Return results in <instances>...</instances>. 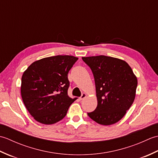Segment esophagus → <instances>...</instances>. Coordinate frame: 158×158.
<instances>
[{
	"mask_svg": "<svg viewBox=\"0 0 158 158\" xmlns=\"http://www.w3.org/2000/svg\"><path fill=\"white\" fill-rule=\"evenodd\" d=\"M86 96H87V94H85V93H83V94H82V95H81V96L80 97V98H79V99H80V100H83V99H84V98H85Z\"/></svg>",
	"mask_w": 158,
	"mask_h": 158,
	"instance_id": "34e87169",
	"label": "esophagus"
}]
</instances>
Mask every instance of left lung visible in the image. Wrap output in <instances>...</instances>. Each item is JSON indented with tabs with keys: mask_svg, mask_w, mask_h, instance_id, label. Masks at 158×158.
I'll use <instances>...</instances> for the list:
<instances>
[{
	"mask_svg": "<svg viewBox=\"0 0 158 158\" xmlns=\"http://www.w3.org/2000/svg\"><path fill=\"white\" fill-rule=\"evenodd\" d=\"M94 77L96 109L88 113L94 122L104 126L118 122L135 100L137 78L126 61L106 56L82 57Z\"/></svg>",
	"mask_w": 158,
	"mask_h": 158,
	"instance_id": "1",
	"label": "left lung"
}]
</instances>
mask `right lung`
I'll return each mask as SVG.
<instances>
[{"mask_svg":"<svg viewBox=\"0 0 158 158\" xmlns=\"http://www.w3.org/2000/svg\"><path fill=\"white\" fill-rule=\"evenodd\" d=\"M78 58L56 56L32 63L22 77L23 104L36 122L45 125L62 120L77 98L68 95L69 71Z\"/></svg>","mask_w":158,"mask_h":158,"instance_id":"1","label":"right lung"}]
</instances>
